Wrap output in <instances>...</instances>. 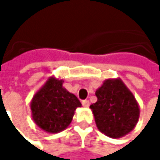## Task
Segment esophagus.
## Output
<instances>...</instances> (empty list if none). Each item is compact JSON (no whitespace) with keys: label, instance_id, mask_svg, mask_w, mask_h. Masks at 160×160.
I'll return each mask as SVG.
<instances>
[{"label":"esophagus","instance_id":"34e87169","mask_svg":"<svg viewBox=\"0 0 160 160\" xmlns=\"http://www.w3.org/2000/svg\"><path fill=\"white\" fill-rule=\"evenodd\" d=\"M82 106L84 107V108H88L89 107V104H90V102H89V101H87V100H84V101H82Z\"/></svg>","mask_w":160,"mask_h":160}]
</instances>
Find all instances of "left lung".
<instances>
[{
	"label": "left lung",
	"mask_w": 160,
	"mask_h": 160,
	"mask_svg": "<svg viewBox=\"0 0 160 160\" xmlns=\"http://www.w3.org/2000/svg\"><path fill=\"white\" fill-rule=\"evenodd\" d=\"M95 94L97 102L90 108L98 130L111 138H121L131 132L138 122L140 108L122 79H106Z\"/></svg>",
	"instance_id": "8db88e82"
}]
</instances>
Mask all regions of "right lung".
<instances>
[{"instance_id": "1", "label": "right lung", "mask_w": 160, "mask_h": 160, "mask_svg": "<svg viewBox=\"0 0 160 160\" xmlns=\"http://www.w3.org/2000/svg\"><path fill=\"white\" fill-rule=\"evenodd\" d=\"M63 79L50 77L30 102L34 123L48 133H58L68 128L81 102L65 89Z\"/></svg>"}]
</instances>
